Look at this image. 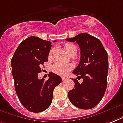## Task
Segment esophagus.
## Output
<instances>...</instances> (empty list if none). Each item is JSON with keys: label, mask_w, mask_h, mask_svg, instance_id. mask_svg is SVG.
<instances>
[{"label": "esophagus", "mask_w": 123, "mask_h": 123, "mask_svg": "<svg viewBox=\"0 0 123 123\" xmlns=\"http://www.w3.org/2000/svg\"><path fill=\"white\" fill-rule=\"evenodd\" d=\"M66 79H67L66 77H62V80L64 81L65 80H66Z\"/></svg>", "instance_id": "obj_1"}]
</instances>
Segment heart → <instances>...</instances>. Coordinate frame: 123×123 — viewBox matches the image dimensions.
<instances>
[{"label": "heart", "mask_w": 123, "mask_h": 123, "mask_svg": "<svg viewBox=\"0 0 123 123\" xmlns=\"http://www.w3.org/2000/svg\"><path fill=\"white\" fill-rule=\"evenodd\" d=\"M74 48H77L74 44L71 43H66L64 45V49L69 54L71 50H73ZM53 50H51L50 52V55L52 54ZM73 65L71 64L63 63V62H57L55 64L52 66V71L54 73L57 75H61V76H64L67 74L69 71H71L73 69Z\"/></svg>", "instance_id": "obj_1"}]
</instances>
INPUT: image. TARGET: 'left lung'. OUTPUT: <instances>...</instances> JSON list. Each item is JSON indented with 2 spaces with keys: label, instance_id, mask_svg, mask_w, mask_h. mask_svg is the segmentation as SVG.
<instances>
[{
  "label": "left lung",
  "instance_id": "1",
  "mask_svg": "<svg viewBox=\"0 0 123 123\" xmlns=\"http://www.w3.org/2000/svg\"><path fill=\"white\" fill-rule=\"evenodd\" d=\"M66 40L76 41L80 47V60L73 73L83 79L79 83L77 79H71L75 88L68 93L69 101L79 109H92L101 101L107 89V52L99 39L87 33H80Z\"/></svg>",
  "mask_w": 123,
  "mask_h": 123
}]
</instances>
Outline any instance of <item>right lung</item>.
Instances as JSON below:
<instances>
[{"instance_id":"1","label":"right lung","mask_w":123,"mask_h":123,"mask_svg":"<svg viewBox=\"0 0 123 123\" xmlns=\"http://www.w3.org/2000/svg\"><path fill=\"white\" fill-rule=\"evenodd\" d=\"M51 47L50 41L31 36L19 44L11 61L16 94L22 105L32 112H41L50 107L54 88L62 82L61 77L52 72L46 80L37 77L48 61Z\"/></svg>"}]
</instances>
